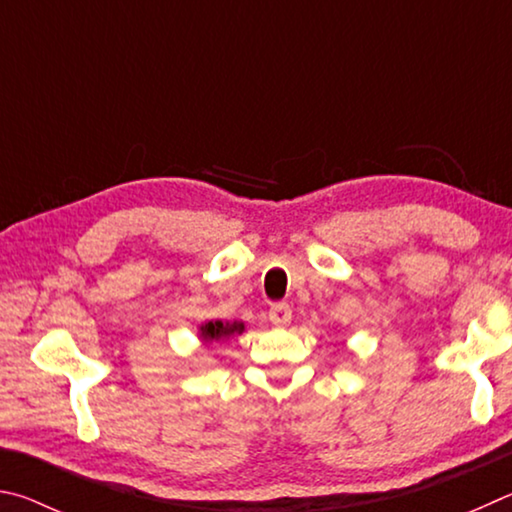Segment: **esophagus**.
Masks as SVG:
<instances>
[{
	"label": "esophagus",
	"instance_id": "1",
	"mask_svg": "<svg viewBox=\"0 0 512 512\" xmlns=\"http://www.w3.org/2000/svg\"><path fill=\"white\" fill-rule=\"evenodd\" d=\"M267 317H270L274 326H288L292 321V308L288 303H274L270 312H267Z\"/></svg>",
	"mask_w": 512,
	"mask_h": 512
}]
</instances>
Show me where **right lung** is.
Here are the masks:
<instances>
[{"label": "right lung", "mask_w": 512, "mask_h": 512, "mask_svg": "<svg viewBox=\"0 0 512 512\" xmlns=\"http://www.w3.org/2000/svg\"><path fill=\"white\" fill-rule=\"evenodd\" d=\"M242 330H245L242 321H227V324H222V321H209V324L200 328V337L204 342H222V339H229L231 335H240Z\"/></svg>", "instance_id": "add662e5"}]
</instances>
